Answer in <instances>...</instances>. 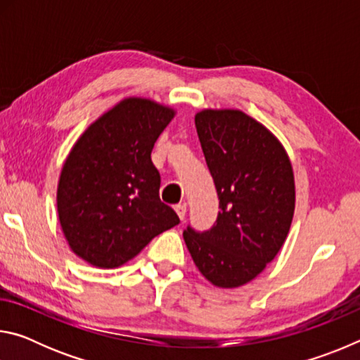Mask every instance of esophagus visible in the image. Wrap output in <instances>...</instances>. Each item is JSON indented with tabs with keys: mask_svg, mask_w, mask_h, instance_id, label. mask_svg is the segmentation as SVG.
Wrapping results in <instances>:
<instances>
[{
	"mask_svg": "<svg viewBox=\"0 0 360 360\" xmlns=\"http://www.w3.org/2000/svg\"><path fill=\"white\" fill-rule=\"evenodd\" d=\"M174 211H176V214L179 216L181 221H184V217L187 214V206L186 205H176L174 206Z\"/></svg>",
	"mask_w": 360,
	"mask_h": 360,
	"instance_id": "1",
	"label": "esophagus"
}]
</instances>
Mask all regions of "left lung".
I'll use <instances>...</instances> for the list:
<instances>
[{"label": "left lung", "instance_id": "8db88e82", "mask_svg": "<svg viewBox=\"0 0 360 360\" xmlns=\"http://www.w3.org/2000/svg\"><path fill=\"white\" fill-rule=\"evenodd\" d=\"M195 127L221 211L210 230L187 227L184 241L211 284L240 288L265 270L288 238L294 172L278 138L240 109H203Z\"/></svg>", "mask_w": 360, "mask_h": 360}]
</instances>
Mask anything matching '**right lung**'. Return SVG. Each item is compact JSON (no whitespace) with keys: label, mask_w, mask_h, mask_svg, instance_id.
I'll list each match as a JSON object with an SVG mask.
<instances>
[{"label":"right lung","mask_w":360,"mask_h":360,"mask_svg":"<svg viewBox=\"0 0 360 360\" xmlns=\"http://www.w3.org/2000/svg\"><path fill=\"white\" fill-rule=\"evenodd\" d=\"M174 109L125 98L85 130L60 173L57 211L71 251L98 268L127 264L179 224L160 202L150 152Z\"/></svg>","instance_id":"obj_1"}]
</instances>
